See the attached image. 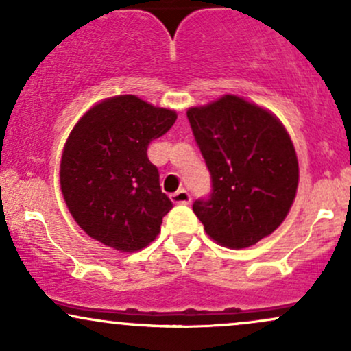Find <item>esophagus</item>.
I'll return each instance as SVG.
<instances>
[{"instance_id": "obj_1", "label": "esophagus", "mask_w": 351, "mask_h": 351, "mask_svg": "<svg viewBox=\"0 0 351 351\" xmlns=\"http://www.w3.org/2000/svg\"><path fill=\"white\" fill-rule=\"evenodd\" d=\"M171 201L174 204H191V194L187 191L180 189L171 195Z\"/></svg>"}]
</instances>
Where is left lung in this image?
Listing matches in <instances>:
<instances>
[{
  "label": "left lung",
  "instance_id": "left-lung-1",
  "mask_svg": "<svg viewBox=\"0 0 351 351\" xmlns=\"http://www.w3.org/2000/svg\"><path fill=\"white\" fill-rule=\"evenodd\" d=\"M187 119L213 179L210 197L192 206L207 236L243 250L276 231L300 180L295 145L280 119L237 95L191 107Z\"/></svg>",
  "mask_w": 351,
  "mask_h": 351
}]
</instances>
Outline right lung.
<instances>
[{"label": "right lung", "instance_id": "right-lung-1", "mask_svg": "<svg viewBox=\"0 0 351 351\" xmlns=\"http://www.w3.org/2000/svg\"><path fill=\"white\" fill-rule=\"evenodd\" d=\"M177 114L135 95L99 101L71 129L60 162L70 214L92 239L120 252L149 246L172 202L160 191L147 147Z\"/></svg>", "mask_w": 351, "mask_h": 351}]
</instances>
